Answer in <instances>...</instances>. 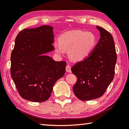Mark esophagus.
<instances>
[{
  "label": "esophagus",
  "instance_id": "obj_1",
  "mask_svg": "<svg viewBox=\"0 0 129 129\" xmlns=\"http://www.w3.org/2000/svg\"><path fill=\"white\" fill-rule=\"evenodd\" d=\"M66 71L68 73H71V67L69 65H67L66 66Z\"/></svg>",
  "mask_w": 129,
  "mask_h": 129
}]
</instances>
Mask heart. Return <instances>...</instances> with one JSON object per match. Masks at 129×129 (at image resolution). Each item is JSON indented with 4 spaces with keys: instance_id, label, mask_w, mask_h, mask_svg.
Instances as JSON below:
<instances>
[{
    "instance_id": "heart-1",
    "label": "heart",
    "mask_w": 129,
    "mask_h": 129,
    "mask_svg": "<svg viewBox=\"0 0 129 129\" xmlns=\"http://www.w3.org/2000/svg\"><path fill=\"white\" fill-rule=\"evenodd\" d=\"M96 44V37L92 32L73 30L65 33L55 42V51L62 55L68 50V55L75 61H83L90 56Z\"/></svg>"
}]
</instances>
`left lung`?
Returning a JSON list of instances; mask_svg holds the SVG:
<instances>
[{"label":"left lung","mask_w":129,"mask_h":129,"mask_svg":"<svg viewBox=\"0 0 129 129\" xmlns=\"http://www.w3.org/2000/svg\"><path fill=\"white\" fill-rule=\"evenodd\" d=\"M96 27L100 38L94 50L90 56L71 68L77 78L73 92L83 101L101 97L114 76L117 55L113 37L103 27Z\"/></svg>","instance_id":"8db88e82"}]
</instances>
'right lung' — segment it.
<instances>
[{
    "label": "right lung",
    "mask_w": 129,
    "mask_h": 129,
    "mask_svg": "<svg viewBox=\"0 0 129 129\" xmlns=\"http://www.w3.org/2000/svg\"><path fill=\"white\" fill-rule=\"evenodd\" d=\"M53 27L43 25L25 29L16 37L12 52L11 74L23 99L48 100L53 85L65 73L66 62L55 61L46 53L55 50Z\"/></svg>",
    "instance_id": "obj_1"
}]
</instances>
